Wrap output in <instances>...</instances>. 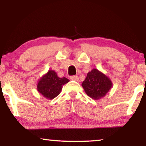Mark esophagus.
Here are the masks:
<instances>
[{"mask_svg": "<svg viewBox=\"0 0 146 146\" xmlns=\"http://www.w3.org/2000/svg\"><path fill=\"white\" fill-rule=\"evenodd\" d=\"M70 80H75V81H78L79 79L78 76H72L70 77Z\"/></svg>", "mask_w": 146, "mask_h": 146, "instance_id": "34e87169", "label": "esophagus"}]
</instances>
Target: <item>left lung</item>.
Segmentation results:
<instances>
[{
	"label": "left lung",
	"mask_w": 146,
	"mask_h": 146,
	"mask_svg": "<svg viewBox=\"0 0 146 146\" xmlns=\"http://www.w3.org/2000/svg\"><path fill=\"white\" fill-rule=\"evenodd\" d=\"M82 86L88 96L98 100L105 96L110 91L112 87V82L104 74L94 68L87 74Z\"/></svg>",
	"instance_id": "8db88e82"
}]
</instances>
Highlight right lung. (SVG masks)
Wrapping results in <instances>:
<instances>
[{
  "label": "right lung",
  "instance_id": "add662e5",
  "mask_svg": "<svg viewBox=\"0 0 146 146\" xmlns=\"http://www.w3.org/2000/svg\"><path fill=\"white\" fill-rule=\"evenodd\" d=\"M68 82L66 78H59L54 71L49 70L38 82L37 90L46 98L52 100L59 95L63 85Z\"/></svg>",
  "mask_w": 146,
  "mask_h": 146
}]
</instances>
